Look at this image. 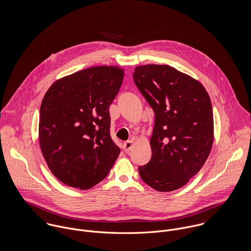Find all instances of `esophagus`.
<instances>
[{
	"label": "esophagus",
	"mask_w": 251,
	"mask_h": 251,
	"mask_svg": "<svg viewBox=\"0 0 251 251\" xmlns=\"http://www.w3.org/2000/svg\"><path fill=\"white\" fill-rule=\"evenodd\" d=\"M124 150H125V151L126 152H128L129 151H131L132 150V148H133V143H132V141H126V142H125L124 143Z\"/></svg>",
	"instance_id": "esophagus-1"
}]
</instances>
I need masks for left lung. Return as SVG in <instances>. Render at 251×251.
<instances>
[{
  "label": "left lung",
  "instance_id": "obj_1",
  "mask_svg": "<svg viewBox=\"0 0 251 251\" xmlns=\"http://www.w3.org/2000/svg\"><path fill=\"white\" fill-rule=\"evenodd\" d=\"M134 83L154 112L151 160L141 179L161 192L186 184L206 162L214 143V116L204 86L166 65L138 66Z\"/></svg>",
  "mask_w": 251,
  "mask_h": 251
}]
</instances>
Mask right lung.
<instances>
[{"instance_id": "1", "label": "right lung", "mask_w": 251, "mask_h": 251, "mask_svg": "<svg viewBox=\"0 0 251 251\" xmlns=\"http://www.w3.org/2000/svg\"><path fill=\"white\" fill-rule=\"evenodd\" d=\"M124 74L119 67H93L55 81L46 92L39 110L40 150L52 174L67 185L95 186L118 158L109 106Z\"/></svg>"}]
</instances>
